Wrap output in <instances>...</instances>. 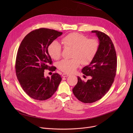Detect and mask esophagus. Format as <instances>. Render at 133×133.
<instances>
[{"mask_svg": "<svg viewBox=\"0 0 133 133\" xmlns=\"http://www.w3.org/2000/svg\"><path fill=\"white\" fill-rule=\"evenodd\" d=\"M69 75V74L64 73V74H62V76H63V77H68Z\"/></svg>", "mask_w": 133, "mask_h": 133, "instance_id": "esophagus-1", "label": "esophagus"}]
</instances>
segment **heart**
<instances>
[{
    "label": "heart",
    "mask_w": 133,
    "mask_h": 133,
    "mask_svg": "<svg viewBox=\"0 0 133 133\" xmlns=\"http://www.w3.org/2000/svg\"><path fill=\"white\" fill-rule=\"evenodd\" d=\"M65 48L73 49L71 59H63L57 64L59 69L71 74L74 72L81 65L90 64L95 57L100 46L97 38H90L84 35L77 32L69 34L62 39ZM62 46L57 41L52 42L48 46V51L51 57L58 59L62 56Z\"/></svg>",
    "instance_id": "obj_1"
}]
</instances>
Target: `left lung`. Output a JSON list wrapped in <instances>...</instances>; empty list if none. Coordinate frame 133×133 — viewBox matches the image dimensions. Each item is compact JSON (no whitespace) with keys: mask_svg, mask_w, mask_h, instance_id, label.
Returning <instances> with one entry per match:
<instances>
[{"mask_svg":"<svg viewBox=\"0 0 133 133\" xmlns=\"http://www.w3.org/2000/svg\"><path fill=\"white\" fill-rule=\"evenodd\" d=\"M98 37L99 50L93 61L82 69V72L91 78L87 82L78 77L72 89L75 97L84 103H91L101 99L109 90L116 76V52L109 37L98 30H92Z\"/></svg>","mask_w":133,"mask_h":133,"instance_id":"8db88e82","label":"left lung"}]
</instances>
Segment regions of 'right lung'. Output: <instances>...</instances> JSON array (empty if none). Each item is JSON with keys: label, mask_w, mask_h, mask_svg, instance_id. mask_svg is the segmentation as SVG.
Returning <instances> with one entry per match:
<instances>
[{"label": "right lung", "mask_w": 133, "mask_h": 133, "mask_svg": "<svg viewBox=\"0 0 133 133\" xmlns=\"http://www.w3.org/2000/svg\"><path fill=\"white\" fill-rule=\"evenodd\" d=\"M54 29L41 28L27 34L18 48L15 69L17 79L24 91L31 98L45 101L50 98L62 81L58 73L45 77L44 71L56 68L48 53L49 45L62 35Z\"/></svg>", "instance_id": "right-lung-1"}]
</instances>
